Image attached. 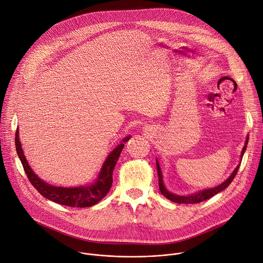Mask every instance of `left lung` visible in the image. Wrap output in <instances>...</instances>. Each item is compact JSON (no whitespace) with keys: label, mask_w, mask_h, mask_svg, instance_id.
Wrapping results in <instances>:
<instances>
[{"label":"left lung","mask_w":263,"mask_h":263,"mask_svg":"<svg viewBox=\"0 0 263 263\" xmlns=\"http://www.w3.org/2000/svg\"><path fill=\"white\" fill-rule=\"evenodd\" d=\"M248 141H249V136H247L246 138V142H245V145L241 149V154H240V161H239V164L235 167V169L232 171V173L230 174V177L225 181L223 182L222 184H220L219 186L215 187V188H211V189H204V190H201L199 192H196V193H193V194H190V195H178V194H174L172 192H169L164 183H163V176H162V171H161V168H160V165H159V162L158 160L156 159V164H157V172H158V177H159V189L162 193V195H164L167 199L176 202V203H199L203 200H206V199H210L211 197L215 196L216 194L220 193L221 191H223L224 189H226L230 184L231 182L233 181V179L235 178L236 173H237V170L239 168V165H240V162H241V159H242V156L247 149V144H248Z\"/></svg>","instance_id":"8db88e82"}]
</instances>
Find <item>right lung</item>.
Returning a JSON list of instances; mask_svg holds the SVG:
<instances>
[{
	"label": "right lung",
	"mask_w": 263,
	"mask_h": 263,
	"mask_svg": "<svg viewBox=\"0 0 263 263\" xmlns=\"http://www.w3.org/2000/svg\"><path fill=\"white\" fill-rule=\"evenodd\" d=\"M18 134L20 132L17 128L15 133L16 152L31 184L43 197L55 203L72 208H89L95 205L106 196L112 185V172L120 158L121 152L123 151L125 143L131 138L130 135L123 138V140L112 149V152H110L93 184L73 188H65L52 186L38 178L26 159Z\"/></svg>",
	"instance_id": "add662e5"
}]
</instances>
